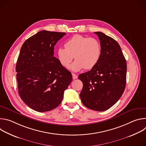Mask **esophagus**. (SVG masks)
Returning a JSON list of instances; mask_svg holds the SVG:
<instances>
[{
	"mask_svg": "<svg viewBox=\"0 0 146 146\" xmlns=\"http://www.w3.org/2000/svg\"><path fill=\"white\" fill-rule=\"evenodd\" d=\"M72 77H73V80H75V79H76V78H77V76L76 75V74H74V73H72Z\"/></svg>",
	"mask_w": 146,
	"mask_h": 146,
	"instance_id": "obj_1",
	"label": "esophagus"
}]
</instances>
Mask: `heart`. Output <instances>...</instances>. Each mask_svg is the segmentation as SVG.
<instances>
[{
	"mask_svg": "<svg viewBox=\"0 0 146 146\" xmlns=\"http://www.w3.org/2000/svg\"><path fill=\"white\" fill-rule=\"evenodd\" d=\"M64 46L65 48H58V59L62 66L68 68L74 56L76 60L70 67L74 72L83 68L86 70L93 69L101 56L100 43L95 38L74 35L66 41Z\"/></svg>",
	"mask_w": 146,
	"mask_h": 146,
	"instance_id": "heart-1",
	"label": "heart"
}]
</instances>
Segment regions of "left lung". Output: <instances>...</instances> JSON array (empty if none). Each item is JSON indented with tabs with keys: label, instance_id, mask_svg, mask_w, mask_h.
Listing matches in <instances>:
<instances>
[{
	"label": "left lung",
	"instance_id": "8db88e82",
	"mask_svg": "<svg viewBox=\"0 0 146 146\" xmlns=\"http://www.w3.org/2000/svg\"><path fill=\"white\" fill-rule=\"evenodd\" d=\"M94 33L100 40L101 56L93 69L78 76L83 84L80 97L86 107L103 111L113 106L122 96L126 86L127 66L117 41L102 32Z\"/></svg>",
	"mask_w": 146,
	"mask_h": 146
}]
</instances>
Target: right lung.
<instances>
[{
	"mask_svg": "<svg viewBox=\"0 0 146 146\" xmlns=\"http://www.w3.org/2000/svg\"><path fill=\"white\" fill-rule=\"evenodd\" d=\"M65 35L41 31L21 48L16 64L18 93L35 111H48L58 106L72 80L71 73L54 56L55 45Z\"/></svg>",
	"mask_w": 146,
	"mask_h": 146,
	"instance_id": "right-lung-1",
	"label": "right lung"
}]
</instances>
